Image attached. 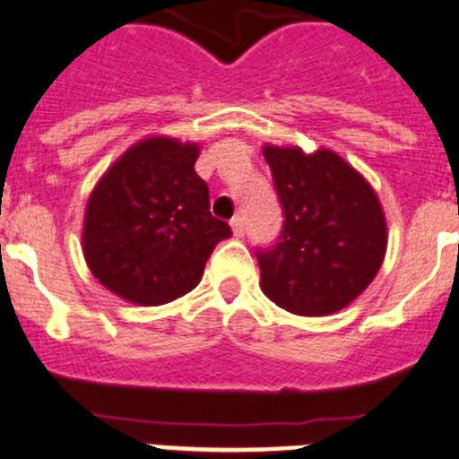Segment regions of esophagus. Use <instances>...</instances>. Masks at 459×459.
<instances>
[{
	"label": "esophagus",
	"mask_w": 459,
	"mask_h": 459,
	"mask_svg": "<svg viewBox=\"0 0 459 459\" xmlns=\"http://www.w3.org/2000/svg\"><path fill=\"white\" fill-rule=\"evenodd\" d=\"M230 225H232V232L237 238H241L243 234H246V221H243V216H234L232 221H230Z\"/></svg>",
	"instance_id": "esophagus-1"
}]
</instances>
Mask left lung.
I'll return each instance as SVG.
<instances>
[{"instance_id":"8db88e82","label":"left lung","mask_w":459,"mask_h":459,"mask_svg":"<svg viewBox=\"0 0 459 459\" xmlns=\"http://www.w3.org/2000/svg\"><path fill=\"white\" fill-rule=\"evenodd\" d=\"M282 232L257 250L262 291L294 315L322 317L366 291L386 255V218L379 197L331 149L306 153L266 144Z\"/></svg>"}]
</instances>
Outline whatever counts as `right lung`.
<instances>
[{
    "label": "right lung",
    "instance_id": "1",
    "mask_svg": "<svg viewBox=\"0 0 459 459\" xmlns=\"http://www.w3.org/2000/svg\"><path fill=\"white\" fill-rule=\"evenodd\" d=\"M200 147L174 137L133 144L89 195L82 248L100 285L137 306L188 294L222 238L211 216L209 186L195 172Z\"/></svg>",
    "mask_w": 459,
    "mask_h": 459
}]
</instances>
